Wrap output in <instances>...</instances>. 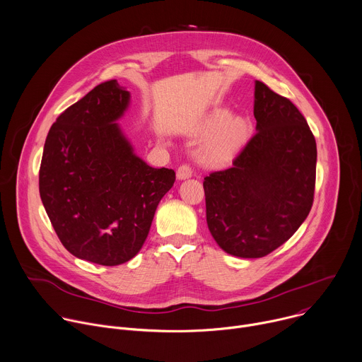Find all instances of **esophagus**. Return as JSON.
I'll use <instances>...</instances> for the list:
<instances>
[{"label": "esophagus", "instance_id": "esophagus-1", "mask_svg": "<svg viewBox=\"0 0 362 362\" xmlns=\"http://www.w3.org/2000/svg\"><path fill=\"white\" fill-rule=\"evenodd\" d=\"M192 175H193V172H192V168H190L189 165H182V166H179V169H177V172H176V176H177L179 180L189 179Z\"/></svg>", "mask_w": 362, "mask_h": 362}]
</instances>
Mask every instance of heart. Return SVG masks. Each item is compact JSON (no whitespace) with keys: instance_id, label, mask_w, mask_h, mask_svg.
Listing matches in <instances>:
<instances>
[{"instance_id":"obj_1","label":"heart","mask_w":362,"mask_h":362,"mask_svg":"<svg viewBox=\"0 0 362 362\" xmlns=\"http://www.w3.org/2000/svg\"><path fill=\"white\" fill-rule=\"evenodd\" d=\"M225 113L215 115L208 126L204 134H214L202 148V159L209 163H221L232 158L238 151L240 144L245 141L247 134L246 122L240 117L228 120Z\"/></svg>"}]
</instances>
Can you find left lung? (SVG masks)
<instances>
[{
	"instance_id": "left-lung-1",
	"label": "left lung",
	"mask_w": 362,
	"mask_h": 362,
	"mask_svg": "<svg viewBox=\"0 0 362 362\" xmlns=\"http://www.w3.org/2000/svg\"><path fill=\"white\" fill-rule=\"evenodd\" d=\"M256 133L232 168L203 180L206 222L238 257H262L285 243L313 208L317 143L293 103L255 81Z\"/></svg>"
}]
</instances>
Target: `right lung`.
<instances>
[{
	"label": "right lung",
	"instance_id": "1",
	"mask_svg": "<svg viewBox=\"0 0 362 362\" xmlns=\"http://www.w3.org/2000/svg\"><path fill=\"white\" fill-rule=\"evenodd\" d=\"M129 105L117 80L94 87L51 126L40 166V196L63 246L103 267L139 253L176 180L134 153L117 123Z\"/></svg>",
	"mask_w": 362,
	"mask_h": 362
}]
</instances>
